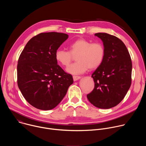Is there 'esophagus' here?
I'll list each match as a JSON object with an SVG mask.
<instances>
[{
  "label": "esophagus",
  "instance_id": "esophagus-1",
  "mask_svg": "<svg viewBox=\"0 0 146 146\" xmlns=\"http://www.w3.org/2000/svg\"><path fill=\"white\" fill-rule=\"evenodd\" d=\"M73 80L74 81H77V80H79L81 77H80V76H73Z\"/></svg>",
  "mask_w": 146,
  "mask_h": 146
}]
</instances>
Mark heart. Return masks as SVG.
Masks as SVG:
<instances>
[{
    "label": "heart",
    "mask_w": 146,
    "mask_h": 146,
    "mask_svg": "<svg viewBox=\"0 0 146 146\" xmlns=\"http://www.w3.org/2000/svg\"><path fill=\"white\" fill-rule=\"evenodd\" d=\"M68 51L58 49L55 51L56 60L61 65L68 67L76 57L77 62L70 65L67 72L72 74H79L86 72L88 68L93 70L100 66L105 58V50L99 42L92 43L85 38H79L70 44Z\"/></svg>",
    "instance_id": "b5f03b06"
}]
</instances>
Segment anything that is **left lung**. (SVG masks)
Instances as JSON below:
<instances>
[{
    "instance_id": "obj_1",
    "label": "left lung",
    "mask_w": 146,
    "mask_h": 146,
    "mask_svg": "<svg viewBox=\"0 0 146 146\" xmlns=\"http://www.w3.org/2000/svg\"><path fill=\"white\" fill-rule=\"evenodd\" d=\"M95 36L102 41L105 55L100 66L92 74L95 87L87 96L95 107L108 109L119 103L131 87L132 60L119 38L106 33Z\"/></svg>"
}]
</instances>
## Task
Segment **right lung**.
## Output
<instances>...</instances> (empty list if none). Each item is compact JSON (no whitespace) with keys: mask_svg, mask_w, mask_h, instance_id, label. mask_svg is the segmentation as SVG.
Listing matches in <instances>:
<instances>
[{"mask_svg":"<svg viewBox=\"0 0 146 146\" xmlns=\"http://www.w3.org/2000/svg\"><path fill=\"white\" fill-rule=\"evenodd\" d=\"M68 37L62 33H41L28 41L19 57L18 88L36 109L55 108L73 83L72 76L64 72L55 58V51Z\"/></svg>","mask_w":146,"mask_h":146,"instance_id":"right-lung-1","label":"right lung"}]
</instances>
